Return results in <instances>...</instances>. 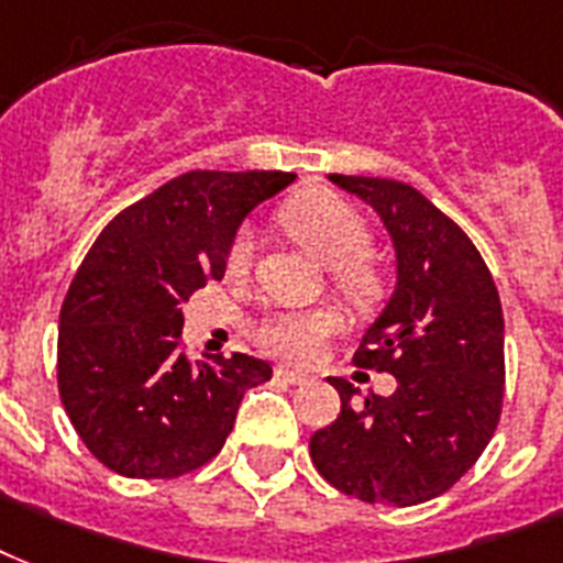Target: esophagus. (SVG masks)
Returning <instances> with one entry per match:
<instances>
[{
	"label": "esophagus",
	"mask_w": 563,
	"mask_h": 563,
	"mask_svg": "<svg viewBox=\"0 0 563 563\" xmlns=\"http://www.w3.org/2000/svg\"><path fill=\"white\" fill-rule=\"evenodd\" d=\"M276 378L278 382H287V385H308L311 376H305V373H296V369L287 367H276Z\"/></svg>",
	"instance_id": "esophagus-1"
}]
</instances>
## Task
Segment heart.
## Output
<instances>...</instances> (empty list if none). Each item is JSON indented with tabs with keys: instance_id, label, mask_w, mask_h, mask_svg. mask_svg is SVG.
<instances>
[{
	"instance_id": "b5f03b06",
	"label": "heart",
	"mask_w": 563,
	"mask_h": 563,
	"mask_svg": "<svg viewBox=\"0 0 563 563\" xmlns=\"http://www.w3.org/2000/svg\"><path fill=\"white\" fill-rule=\"evenodd\" d=\"M278 222L294 241L311 250L317 258L331 267V282L355 305H369L382 290V278L369 264V232L367 217L346 202L343 196L329 190H305L282 205ZM255 243L246 232L234 234L225 267L234 278H243L252 269ZM343 329L341 313L331 308H290L264 317L255 325V341L264 352L287 361V364H313L322 346Z\"/></svg>"
}]
</instances>
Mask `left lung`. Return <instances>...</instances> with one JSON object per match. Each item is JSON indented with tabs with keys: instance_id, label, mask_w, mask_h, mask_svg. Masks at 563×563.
<instances>
[{
	"instance_id": "1",
	"label": "left lung",
	"mask_w": 563,
	"mask_h": 563,
	"mask_svg": "<svg viewBox=\"0 0 563 563\" xmlns=\"http://www.w3.org/2000/svg\"><path fill=\"white\" fill-rule=\"evenodd\" d=\"M385 220L396 294L355 364L394 373L390 396L329 378L341 413L313 431L311 461L331 487L369 505H420L478 461L503 413L505 322L494 276L459 222L394 178L338 176Z\"/></svg>"
}]
</instances>
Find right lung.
Returning a JSON list of instances; mask_svg holds the SVG:
<instances>
[{"label": "right lung", "mask_w": 563, "mask_h": 563, "mask_svg": "<svg viewBox=\"0 0 563 563\" xmlns=\"http://www.w3.org/2000/svg\"><path fill=\"white\" fill-rule=\"evenodd\" d=\"M294 173L194 169L108 222L81 261L58 331V394L96 461L125 478H178L229 438L267 361L185 355L181 305L220 282L234 232Z\"/></svg>", "instance_id": "add662e5"}]
</instances>
